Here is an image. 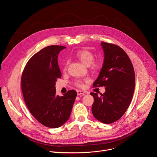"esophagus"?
Instances as JSON below:
<instances>
[{"mask_svg": "<svg viewBox=\"0 0 157 157\" xmlns=\"http://www.w3.org/2000/svg\"><path fill=\"white\" fill-rule=\"evenodd\" d=\"M77 95H85V92L81 91V90H77Z\"/></svg>", "mask_w": 157, "mask_h": 157, "instance_id": "esophagus-1", "label": "esophagus"}]
</instances>
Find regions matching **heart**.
<instances>
[{"label": "heart", "instance_id": "b5f03b06", "mask_svg": "<svg viewBox=\"0 0 157 157\" xmlns=\"http://www.w3.org/2000/svg\"><path fill=\"white\" fill-rule=\"evenodd\" d=\"M75 57L78 59L80 61H81L82 63L88 67L90 66L91 69L93 71H98L101 67V63L98 61L94 62V59H95V56L93 54L92 52H91L89 50L87 49H82L77 51L75 54ZM69 64V60H67L65 62V64L64 66V70L66 71L67 68ZM86 82L88 81V80H85ZM75 85L79 87L83 86V82L82 80H76L75 82Z\"/></svg>", "mask_w": 157, "mask_h": 157}]
</instances>
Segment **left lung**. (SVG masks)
I'll list each match as a JSON object with an SVG mask.
<instances>
[{
    "instance_id": "1",
    "label": "left lung",
    "mask_w": 157,
    "mask_h": 157,
    "mask_svg": "<svg viewBox=\"0 0 157 157\" xmlns=\"http://www.w3.org/2000/svg\"><path fill=\"white\" fill-rule=\"evenodd\" d=\"M104 60L93 86H105L100 95L91 93L94 98L91 111L99 121L111 124L119 119L128 109L134 91L135 74L128 54L119 46L101 42Z\"/></svg>"
}]
</instances>
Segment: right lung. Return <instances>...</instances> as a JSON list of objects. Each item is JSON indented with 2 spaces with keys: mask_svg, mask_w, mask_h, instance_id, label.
<instances>
[{
  "mask_svg": "<svg viewBox=\"0 0 157 157\" xmlns=\"http://www.w3.org/2000/svg\"><path fill=\"white\" fill-rule=\"evenodd\" d=\"M64 49L57 45L43 48L28 60L21 76L26 106L38 122L50 128H59L67 122L77 95L74 90L62 97L56 95V82L61 77L57 57Z\"/></svg>",
  "mask_w": 157,
  "mask_h": 157,
  "instance_id": "1",
  "label": "right lung"
}]
</instances>
